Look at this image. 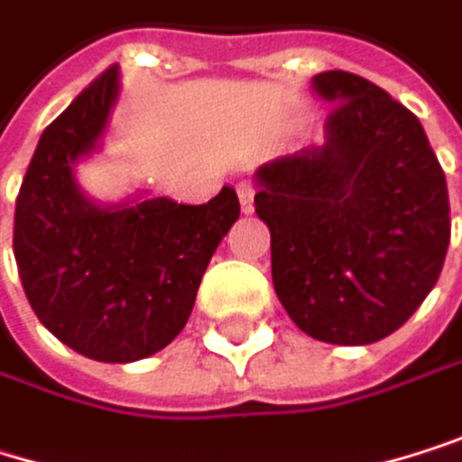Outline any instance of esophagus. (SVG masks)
<instances>
[{
	"label": "esophagus",
	"mask_w": 462,
	"mask_h": 462,
	"mask_svg": "<svg viewBox=\"0 0 462 462\" xmlns=\"http://www.w3.org/2000/svg\"><path fill=\"white\" fill-rule=\"evenodd\" d=\"M238 199H241V210L244 213L254 210V186H252V180H241L238 183Z\"/></svg>",
	"instance_id": "34e87169"
}]
</instances>
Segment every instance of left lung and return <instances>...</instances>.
Masks as SVG:
<instances>
[{
  "mask_svg": "<svg viewBox=\"0 0 462 462\" xmlns=\"http://www.w3.org/2000/svg\"><path fill=\"white\" fill-rule=\"evenodd\" d=\"M326 139L254 172L273 290L290 320L331 345L394 334L439 282L449 246L441 163L413 112L345 70L312 79Z\"/></svg>",
  "mask_w": 462,
  "mask_h": 462,
  "instance_id": "1",
  "label": "left lung"
}]
</instances>
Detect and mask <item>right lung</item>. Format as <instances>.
Here are the masks:
<instances>
[{
  "instance_id": "right-lung-1",
  "label": "right lung",
  "mask_w": 462,
  "mask_h": 462,
  "mask_svg": "<svg viewBox=\"0 0 462 462\" xmlns=\"http://www.w3.org/2000/svg\"><path fill=\"white\" fill-rule=\"evenodd\" d=\"M120 92L115 65L43 131L13 226L18 276L38 320L109 365L147 358L183 331L202 273L241 216L229 186L205 205L150 191L97 202L79 186L76 167L104 147Z\"/></svg>"
}]
</instances>
